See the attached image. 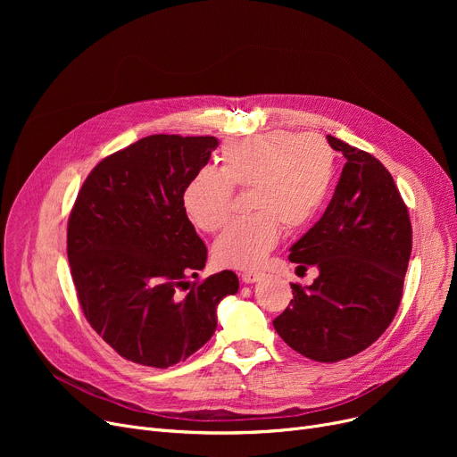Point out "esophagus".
I'll return each instance as SVG.
<instances>
[{"mask_svg": "<svg viewBox=\"0 0 457 457\" xmlns=\"http://www.w3.org/2000/svg\"><path fill=\"white\" fill-rule=\"evenodd\" d=\"M262 276V272H257V270H246V272H243V276H241V279L245 281V283H255V281H259Z\"/></svg>", "mask_w": 457, "mask_h": 457, "instance_id": "esophagus-1", "label": "esophagus"}]
</instances>
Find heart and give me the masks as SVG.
Masks as SVG:
<instances>
[{
    "instance_id": "obj_1",
    "label": "heart",
    "mask_w": 457,
    "mask_h": 457,
    "mask_svg": "<svg viewBox=\"0 0 457 457\" xmlns=\"http://www.w3.org/2000/svg\"><path fill=\"white\" fill-rule=\"evenodd\" d=\"M333 179V152L317 135L270 131L226 142L219 170L204 166L187 181L181 202L188 219L207 233L231 212L233 188H250L248 219L231 222L216 238L219 267L253 269L287 229H300L322 209Z\"/></svg>"
}]
</instances>
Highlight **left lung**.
<instances>
[{"instance_id": "8db88e82", "label": "left lung", "mask_w": 457, "mask_h": 457, "mask_svg": "<svg viewBox=\"0 0 457 457\" xmlns=\"http://www.w3.org/2000/svg\"><path fill=\"white\" fill-rule=\"evenodd\" d=\"M346 159L322 219L291 246L313 285L291 283L293 300L274 319L298 353L335 363L369 348L393 322L411 255V220L391 172L374 155L328 135Z\"/></svg>"}]
</instances>
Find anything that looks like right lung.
<instances>
[{"mask_svg":"<svg viewBox=\"0 0 457 457\" xmlns=\"http://www.w3.org/2000/svg\"><path fill=\"white\" fill-rule=\"evenodd\" d=\"M216 146L214 137H144L96 164L71 207L66 252L79 305L128 361H185L214 333L219 302L238 291L231 270L188 283L207 248L181 195Z\"/></svg>","mask_w":457,"mask_h":457,"instance_id":"obj_1","label":"right lung"}]
</instances>
